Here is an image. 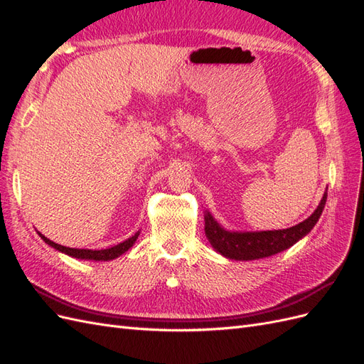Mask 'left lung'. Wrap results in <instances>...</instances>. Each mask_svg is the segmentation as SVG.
<instances>
[{"instance_id": "obj_1", "label": "left lung", "mask_w": 364, "mask_h": 364, "mask_svg": "<svg viewBox=\"0 0 364 364\" xmlns=\"http://www.w3.org/2000/svg\"><path fill=\"white\" fill-rule=\"evenodd\" d=\"M328 193H323L321 203L317 205L314 213L305 218L299 225L278 229V230H228L209 211H205V234L213 249L228 259L234 261H252L267 258L291 247L297 241L302 240L308 232H311L314 225L318 222L326 203Z\"/></svg>"}]
</instances>
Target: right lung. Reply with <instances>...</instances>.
<instances>
[{
	"instance_id": "right-lung-1",
	"label": "right lung",
	"mask_w": 364,
	"mask_h": 364,
	"mask_svg": "<svg viewBox=\"0 0 364 364\" xmlns=\"http://www.w3.org/2000/svg\"><path fill=\"white\" fill-rule=\"evenodd\" d=\"M36 232H38V230H36ZM38 235H39L43 241H46V243H47L48 246H51L53 249H56V250L65 253V255H68V257H73V258H77V259L111 261V259H115V258L123 255L124 252H127L132 246L135 245V241H136V238H138V235H139V230H138V232H136L135 235H132V237H129L127 240H124L123 243H118V245H115V246H112V247H107V249H97V250H94V249L67 247V246H62V245L54 243V241L48 240L46 235H42L41 232H38Z\"/></svg>"
}]
</instances>
